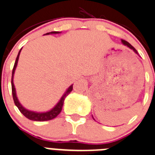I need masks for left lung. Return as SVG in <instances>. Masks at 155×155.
<instances>
[{
  "instance_id": "obj_1",
  "label": "left lung",
  "mask_w": 155,
  "mask_h": 155,
  "mask_svg": "<svg viewBox=\"0 0 155 155\" xmlns=\"http://www.w3.org/2000/svg\"><path fill=\"white\" fill-rule=\"evenodd\" d=\"M121 42L123 44H124V45H126V46H128V48H129V49H132V50H133L134 52H135V53H136V54H138V52H137V50H136V49H135V48L133 47V46H132V45H131V44L130 43H128V41H125V40H123V39H121ZM92 117H93V116H92ZM93 119H94V117H93Z\"/></svg>"
}]
</instances>
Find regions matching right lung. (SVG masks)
<instances>
[{"instance_id": "right-lung-1", "label": "right lung", "mask_w": 155, "mask_h": 155, "mask_svg": "<svg viewBox=\"0 0 155 155\" xmlns=\"http://www.w3.org/2000/svg\"><path fill=\"white\" fill-rule=\"evenodd\" d=\"M61 32H58V31H52V32H49V33H46L45 35H53V34H59ZM22 49H20V50L19 51L18 53L17 58L15 59V64H14L13 69H12V97H13L14 102H15V105L17 106V108L19 109V110L21 112V114H23V115H24L27 118H28L29 120H35V121H45V120H53V118H55L58 114L61 112L62 107H63L64 102V99L65 97H67L71 91H72V88H73V84L71 85L68 88L67 91L64 92L62 97H61L59 102H58V104L56 105L53 109H51L50 110L47 112H42V113H39V112H35L31 111V110H27L25 107H23L22 106L20 102H19V99H18L17 95H16V91H15V85H14L13 83V77H14V73H15V68L17 67V63L18 61H19V54H20V52H21Z\"/></svg>"}]
</instances>
